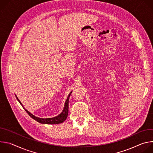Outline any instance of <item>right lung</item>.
I'll return each instance as SVG.
<instances>
[{
  "mask_svg": "<svg viewBox=\"0 0 153 153\" xmlns=\"http://www.w3.org/2000/svg\"><path fill=\"white\" fill-rule=\"evenodd\" d=\"M72 91L69 94L66 101H65V105H64V108L63 110L62 111V112L59 114L57 116H56L54 117H52V118H46V119H43V118H40L38 117H36L35 116H34L33 114H32L30 112H29L28 111H27L26 109L24 107L23 105L22 104V103L20 102V101L19 100V99L17 97L16 95V97L17 99V100L19 101V102L20 103V105L24 107V108L25 109V110L27 111V113L28 114V115L33 118V119H34L35 120H36L37 122L40 123H43V124H59V123H61L62 122H63L67 118L68 114V103H69V98L71 94Z\"/></svg>",
  "mask_w": 153,
  "mask_h": 153,
  "instance_id": "1",
  "label": "right lung"
}]
</instances>
